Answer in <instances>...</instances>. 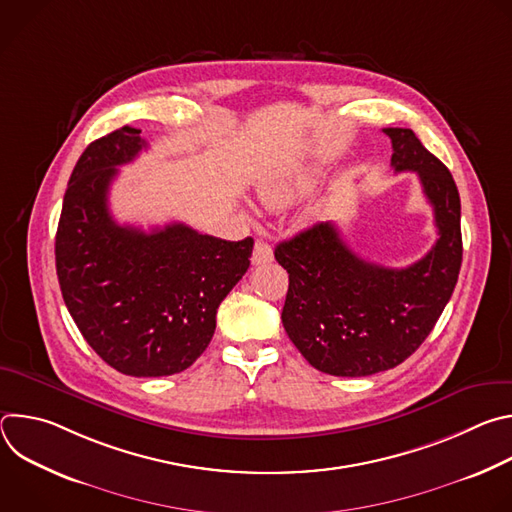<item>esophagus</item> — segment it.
<instances>
[{"label": "esophagus", "mask_w": 512, "mask_h": 512, "mask_svg": "<svg viewBox=\"0 0 512 512\" xmlns=\"http://www.w3.org/2000/svg\"><path fill=\"white\" fill-rule=\"evenodd\" d=\"M251 261H253V265H263V263L273 261V249H271L267 243L257 241V243H255V247H253Z\"/></svg>", "instance_id": "obj_1"}]
</instances>
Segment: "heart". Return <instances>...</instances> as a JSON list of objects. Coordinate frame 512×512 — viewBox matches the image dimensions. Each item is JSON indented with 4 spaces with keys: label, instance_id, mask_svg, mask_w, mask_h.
Returning <instances> with one entry per match:
<instances>
[{
    "label": "heart",
    "instance_id": "heart-1",
    "mask_svg": "<svg viewBox=\"0 0 512 512\" xmlns=\"http://www.w3.org/2000/svg\"><path fill=\"white\" fill-rule=\"evenodd\" d=\"M320 182V172H267L257 182V196L269 208H283L310 194Z\"/></svg>",
    "mask_w": 512,
    "mask_h": 512
}]
</instances>
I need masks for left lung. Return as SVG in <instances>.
I'll list each match as a JSON object with an SVG mask.
<instances>
[{
    "label": "left lung",
    "instance_id": "obj_1",
    "mask_svg": "<svg viewBox=\"0 0 512 512\" xmlns=\"http://www.w3.org/2000/svg\"><path fill=\"white\" fill-rule=\"evenodd\" d=\"M395 172H417L433 208L437 241L409 267L358 257L334 223H318L275 247L289 273L281 312L289 340L314 369L369 377L409 358L442 316L462 265L460 194L450 170L411 129L387 127Z\"/></svg>",
    "mask_w": 512,
    "mask_h": 512
}]
</instances>
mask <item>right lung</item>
Listing matches in <instances>:
<instances>
[{
    "mask_svg": "<svg viewBox=\"0 0 512 512\" xmlns=\"http://www.w3.org/2000/svg\"><path fill=\"white\" fill-rule=\"evenodd\" d=\"M141 129L97 141L70 174L56 231L64 304L89 346L129 377L186 371L206 350L216 310L249 269L253 239L223 241L182 223L117 225L109 186L145 148Z\"/></svg>",
    "mask_w": 512,
    "mask_h": 512,
    "instance_id": "1",
    "label": "right lung"
}]
</instances>
